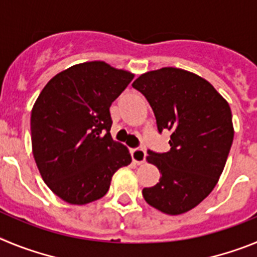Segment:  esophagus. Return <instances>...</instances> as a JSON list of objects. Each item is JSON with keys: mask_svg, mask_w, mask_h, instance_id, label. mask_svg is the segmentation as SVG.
Masks as SVG:
<instances>
[{"mask_svg": "<svg viewBox=\"0 0 257 257\" xmlns=\"http://www.w3.org/2000/svg\"><path fill=\"white\" fill-rule=\"evenodd\" d=\"M145 151L143 148H135L131 151V157H133V161L136 165H142L145 162Z\"/></svg>", "mask_w": 257, "mask_h": 257, "instance_id": "1", "label": "esophagus"}]
</instances>
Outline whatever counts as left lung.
<instances>
[{
    "label": "left lung",
    "instance_id": "obj_1",
    "mask_svg": "<svg viewBox=\"0 0 257 257\" xmlns=\"http://www.w3.org/2000/svg\"><path fill=\"white\" fill-rule=\"evenodd\" d=\"M151 104L158 131L169 130L170 151H148L160 170V183L143 189L148 205L167 215L198 206L212 192L225 167L234 128L228 101L197 74L166 67L133 83Z\"/></svg>",
    "mask_w": 257,
    "mask_h": 257
}]
</instances>
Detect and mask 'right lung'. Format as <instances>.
<instances>
[{
    "label": "right lung",
    "instance_id": "1",
    "mask_svg": "<svg viewBox=\"0 0 257 257\" xmlns=\"http://www.w3.org/2000/svg\"><path fill=\"white\" fill-rule=\"evenodd\" d=\"M134 74L104 61L63 70L38 95L31 115L32 151L47 187L70 205L100 199L131 154L110 135L109 108Z\"/></svg>",
    "mask_w": 257,
    "mask_h": 257
}]
</instances>
